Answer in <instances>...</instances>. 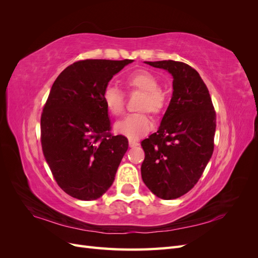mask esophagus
Masks as SVG:
<instances>
[{
	"instance_id": "obj_1",
	"label": "esophagus",
	"mask_w": 258,
	"mask_h": 258,
	"mask_svg": "<svg viewBox=\"0 0 258 258\" xmlns=\"http://www.w3.org/2000/svg\"><path fill=\"white\" fill-rule=\"evenodd\" d=\"M138 145H139V143L136 142V141H132V140H130V141H129V147H131V148H135Z\"/></svg>"
}]
</instances>
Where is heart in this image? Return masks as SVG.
<instances>
[{
  "label": "heart",
  "mask_w": 258,
  "mask_h": 258,
  "mask_svg": "<svg viewBox=\"0 0 258 258\" xmlns=\"http://www.w3.org/2000/svg\"><path fill=\"white\" fill-rule=\"evenodd\" d=\"M126 85L130 90H138L143 92L139 104L140 111L150 112L154 115H159L165 111L167 105V98L160 88V83L153 73L144 71H137L130 74ZM103 102L107 111L117 116L122 113L124 106L123 93L116 86H107L103 91ZM153 129V122L150 116L145 113L130 114L122 119L116 121L114 130L117 135L126 137L129 140H138L144 137Z\"/></svg>",
  "instance_id": "b5f03b06"
}]
</instances>
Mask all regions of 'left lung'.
I'll list each match as a JSON object with an SVG mask.
<instances>
[{
    "instance_id": "1",
    "label": "left lung",
    "mask_w": 258,
    "mask_h": 258,
    "mask_svg": "<svg viewBox=\"0 0 258 258\" xmlns=\"http://www.w3.org/2000/svg\"><path fill=\"white\" fill-rule=\"evenodd\" d=\"M172 75L173 92L157 132L142 141L144 184L158 198L171 200L189 191L213 154L215 112L196 70L173 60L145 61Z\"/></svg>"
}]
</instances>
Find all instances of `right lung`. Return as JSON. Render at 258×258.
<instances>
[{
  "mask_svg": "<svg viewBox=\"0 0 258 258\" xmlns=\"http://www.w3.org/2000/svg\"><path fill=\"white\" fill-rule=\"evenodd\" d=\"M134 60L88 59L60 73L41 117L43 154L58 185L80 200L100 198L112 186L128 140L111 136L103 91Z\"/></svg>",
  "mask_w": 258,
  "mask_h": 258,
  "instance_id": "1",
  "label": "right lung"
}]
</instances>
